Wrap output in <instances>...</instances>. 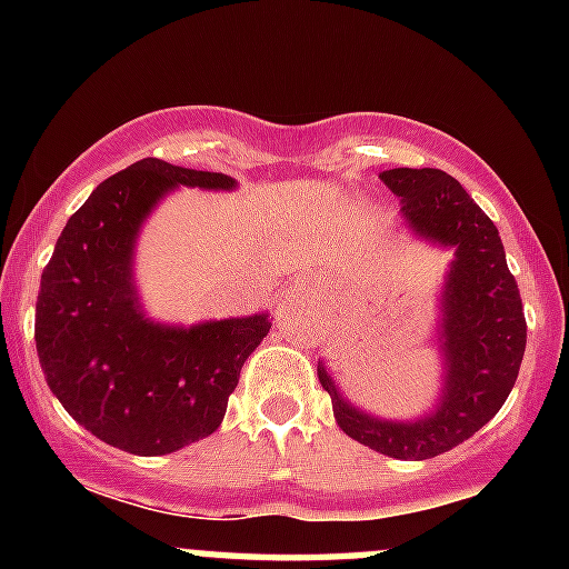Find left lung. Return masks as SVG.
Listing matches in <instances>:
<instances>
[{"instance_id": "1", "label": "left lung", "mask_w": 569, "mask_h": 569, "mask_svg": "<svg viewBox=\"0 0 569 569\" xmlns=\"http://www.w3.org/2000/svg\"><path fill=\"white\" fill-rule=\"evenodd\" d=\"M380 181L401 198L412 231L457 248L443 302V399L435 416L416 423L377 421L338 396L325 366L319 382L349 438L396 460H432L479 432L515 388L526 352L523 300L498 228L457 178L435 168H396Z\"/></svg>"}]
</instances>
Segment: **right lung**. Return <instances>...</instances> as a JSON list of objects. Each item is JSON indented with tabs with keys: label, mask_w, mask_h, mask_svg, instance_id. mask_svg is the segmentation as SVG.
I'll return each instance as SVG.
<instances>
[{
	"label": "right lung",
	"mask_w": 569,
	"mask_h": 569,
	"mask_svg": "<svg viewBox=\"0 0 569 569\" xmlns=\"http://www.w3.org/2000/svg\"><path fill=\"white\" fill-rule=\"evenodd\" d=\"M176 183L231 189L233 178L153 157L109 176L62 228L36 306V347L51 393L90 435L140 457L209 438L244 360L272 327L258 313L181 330L137 311V231Z\"/></svg>",
	"instance_id": "right-lung-1"
}]
</instances>
